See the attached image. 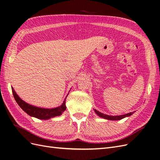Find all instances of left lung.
Here are the masks:
<instances>
[{"instance_id": "8db88e82", "label": "left lung", "mask_w": 160, "mask_h": 160, "mask_svg": "<svg viewBox=\"0 0 160 160\" xmlns=\"http://www.w3.org/2000/svg\"><path fill=\"white\" fill-rule=\"evenodd\" d=\"M94 110L96 114L99 117H100L102 118H104V119L109 120H120L124 118L129 117L130 116L132 115L133 113H134V112H130V113H128V114H123V115H120V116H109V115H106V114H103V113H101L99 111H98L95 109Z\"/></svg>"}]
</instances>
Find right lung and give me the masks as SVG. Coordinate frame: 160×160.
<instances>
[{
  "label": "right lung",
  "instance_id": "right-lung-1",
  "mask_svg": "<svg viewBox=\"0 0 160 160\" xmlns=\"http://www.w3.org/2000/svg\"><path fill=\"white\" fill-rule=\"evenodd\" d=\"M12 91L15 100L17 102L18 106L22 108V110L24 111L29 116L37 118L40 120H48L56 116H60L66 110V99L68 94H67L65 99L61 106L54 108H43L35 106H32L28 103L25 102L17 95L16 92L12 87Z\"/></svg>",
  "mask_w": 160,
  "mask_h": 160
}]
</instances>
